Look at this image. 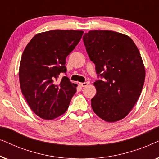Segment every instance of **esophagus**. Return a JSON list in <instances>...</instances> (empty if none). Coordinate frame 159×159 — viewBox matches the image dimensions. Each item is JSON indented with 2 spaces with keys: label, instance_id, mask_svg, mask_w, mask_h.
Wrapping results in <instances>:
<instances>
[{
  "label": "esophagus",
  "instance_id": "obj_1",
  "mask_svg": "<svg viewBox=\"0 0 159 159\" xmlns=\"http://www.w3.org/2000/svg\"><path fill=\"white\" fill-rule=\"evenodd\" d=\"M80 86H81V87H86L88 84V82H81V83H80Z\"/></svg>",
  "mask_w": 159,
  "mask_h": 159
}]
</instances>
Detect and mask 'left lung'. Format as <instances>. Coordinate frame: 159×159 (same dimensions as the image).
<instances>
[{
    "label": "left lung",
    "mask_w": 159,
    "mask_h": 159,
    "mask_svg": "<svg viewBox=\"0 0 159 159\" xmlns=\"http://www.w3.org/2000/svg\"><path fill=\"white\" fill-rule=\"evenodd\" d=\"M82 39L101 77L94 82L93 111L108 122L121 120L135 105L144 84L145 71L139 50L129 36L114 31L91 30Z\"/></svg>",
    "instance_id": "obj_1"
}]
</instances>
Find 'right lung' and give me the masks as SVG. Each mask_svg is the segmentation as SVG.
I'll use <instances>...</instances> for the list:
<instances>
[{"label":"right lung","mask_w":159,"mask_h":159,"mask_svg":"<svg viewBox=\"0 0 159 159\" xmlns=\"http://www.w3.org/2000/svg\"><path fill=\"white\" fill-rule=\"evenodd\" d=\"M82 34L79 30H51L37 34L26 46L19 82L28 105L40 118L53 119L68 109L77 85L66 76L58 79L61 73L66 75V58Z\"/></svg>","instance_id":"obj_1"}]
</instances>
